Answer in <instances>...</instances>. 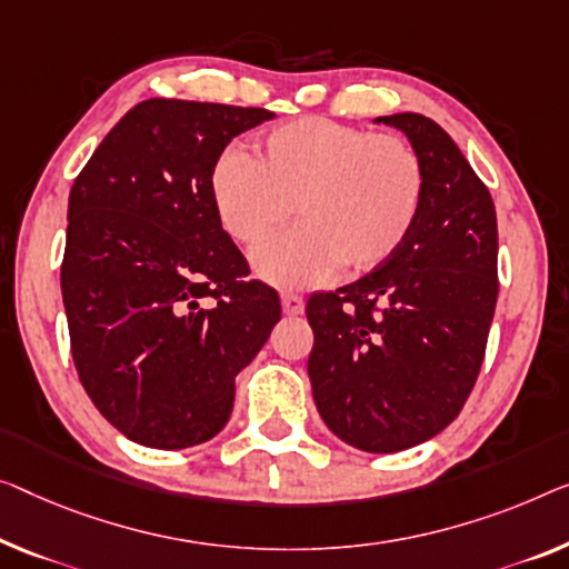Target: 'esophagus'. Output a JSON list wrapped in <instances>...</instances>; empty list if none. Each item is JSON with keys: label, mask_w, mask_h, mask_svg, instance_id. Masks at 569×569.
Listing matches in <instances>:
<instances>
[{"label": "esophagus", "mask_w": 569, "mask_h": 569, "mask_svg": "<svg viewBox=\"0 0 569 569\" xmlns=\"http://www.w3.org/2000/svg\"><path fill=\"white\" fill-rule=\"evenodd\" d=\"M281 307H283V313H288V317H299V313L303 311V299L299 293H283L281 296Z\"/></svg>", "instance_id": "esophagus-1"}]
</instances>
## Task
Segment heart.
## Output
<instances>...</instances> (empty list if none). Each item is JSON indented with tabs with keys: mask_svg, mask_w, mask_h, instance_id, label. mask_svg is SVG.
Returning a JSON list of instances; mask_svg holds the SVG:
<instances>
[{
	"mask_svg": "<svg viewBox=\"0 0 569 569\" xmlns=\"http://www.w3.org/2000/svg\"><path fill=\"white\" fill-rule=\"evenodd\" d=\"M211 201L227 234L258 244L296 211L301 224L252 252L262 281L313 286L342 266L368 273L393 258L417 224L427 173L398 134L307 117L278 127L256 158L224 152Z\"/></svg>",
	"mask_w": 569,
	"mask_h": 569,
	"instance_id": "heart-1",
	"label": "heart"
}]
</instances>
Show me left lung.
<instances>
[{
  "label": "left lung",
  "mask_w": 569,
  "mask_h": 569,
  "mask_svg": "<svg viewBox=\"0 0 569 569\" xmlns=\"http://www.w3.org/2000/svg\"><path fill=\"white\" fill-rule=\"evenodd\" d=\"M376 122L409 138L427 191L393 258L309 299V378L342 442L401 452L449 427L478 380L498 299V224L486 183L435 120Z\"/></svg>",
  "instance_id": "obj_1"
}]
</instances>
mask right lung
<instances>
[{"instance_id": "add662e5", "label": "right lung", "mask_w": 569, "mask_h": 569, "mask_svg": "<svg viewBox=\"0 0 569 569\" xmlns=\"http://www.w3.org/2000/svg\"><path fill=\"white\" fill-rule=\"evenodd\" d=\"M260 107L148 99L68 197L61 291L83 391L132 442L183 449L224 429L234 378L281 319L222 230L211 171Z\"/></svg>"}]
</instances>
